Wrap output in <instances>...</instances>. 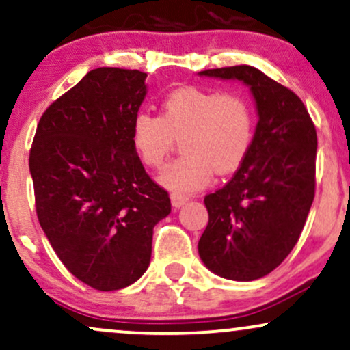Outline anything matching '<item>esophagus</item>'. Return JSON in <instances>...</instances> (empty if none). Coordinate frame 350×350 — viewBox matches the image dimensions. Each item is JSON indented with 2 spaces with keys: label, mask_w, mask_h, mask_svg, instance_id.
I'll return each instance as SVG.
<instances>
[{
  "label": "esophagus",
  "mask_w": 350,
  "mask_h": 350,
  "mask_svg": "<svg viewBox=\"0 0 350 350\" xmlns=\"http://www.w3.org/2000/svg\"><path fill=\"white\" fill-rule=\"evenodd\" d=\"M189 200V198L187 196H184V194H178V192H172L171 194V204H172V207L174 208H179V207H183L184 204H186Z\"/></svg>",
  "instance_id": "34e87169"
}]
</instances>
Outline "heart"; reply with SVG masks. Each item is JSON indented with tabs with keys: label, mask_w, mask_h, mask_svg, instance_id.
<instances>
[{
	"label": "heart",
	"mask_w": 350,
	"mask_h": 350,
	"mask_svg": "<svg viewBox=\"0 0 350 350\" xmlns=\"http://www.w3.org/2000/svg\"><path fill=\"white\" fill-rule=\"evenodd\" d=\"M255 111L239 92L183 87L163 102L161 116L139 110L131 122V143L139 159L161 167L180 139L178 159L164 167L161 183L178 194L198 191L219 174L235 171L250 151Z\"/></svg>",
	"instance_id": "b5f03b06"
}]
</instances>
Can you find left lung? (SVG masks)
<instances>
[{
  "instance_id": "left-lung-1",
  "label": "left lung",
  "mask_w": 350,
  "mask_h": 350,
  "mask_svg": "<svg viewBox=\"0 0 350 350\" xmlns=\"http://www.w3.org/2000/svg\"><path fill=\"white\" fill-rule=\"evenodd\" d=\"M250 87L258 123L247 158L204 199L208 224L199 255L215 275L258 280L290 255L314 199L316 128L301 98L250 66L199 72Z\"/></svg>"
}]
</instances>
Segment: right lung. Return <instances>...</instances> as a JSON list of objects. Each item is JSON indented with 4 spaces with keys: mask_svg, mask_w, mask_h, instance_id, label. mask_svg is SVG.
Segmentation results:
<instances>
[{
    "mask_svg": "<svg viewBox=\"0 0 350 350\" xmlns=\"http://www.w3.org/2000/svg\"><path fill=\"white\" fill-rule=\"evenodd\" d=\"M146 74L98 67L44 111L29 152L36 212L60 262L100 291L130 286L151 260L167 191L144 171L131 122Z\"/></svg>",
    "mask_w": 350,
    "mask_h": 350,
    "instance_id": "add662e5",
    "label": "right lung"
}]
</instances>
